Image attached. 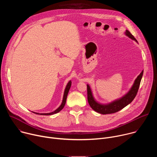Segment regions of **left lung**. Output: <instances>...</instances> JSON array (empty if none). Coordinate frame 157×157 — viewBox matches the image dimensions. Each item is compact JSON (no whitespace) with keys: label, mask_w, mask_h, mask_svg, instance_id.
Masks as SVG:
<instances>
[{"label":"left lung","mask_w":157,"mask_h":157,"mask_svg":"<svg viewBox=\"0 0 157 157\" xmlns=\"http://www.w3.org/2000/svg\"><path fill=\"white\" fill-rule=\"evenodd\" d=\"M125 35L128 36L129 38H130L131 39L134 40L136 41L137 42L135 37L130 33V32L128 30H126ZM143 73H144V71H142L141 73L137 76L135 81H134V83L132 87H131L130 90L127 93V94H126L124 96H123L121 99L114 101L108 104H101L97 102L93 96L90 87H89V86L87 84V101L89 105L91 106V107L94 110L102 114H113V113H117V112L122 109L124 107H125L130 102H132V101L134 99V98H136L140 86Z\"/></svg>","instance_id":"8db88e82"}]
</instances>
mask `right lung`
<instances>
[{
    "label": "right lung",
    "mask_w": 157,
    "mask_h": 157,
    "mask_svg": "<svg viewBox=\"0 0 157 157\" xmlns=\"http://www.w3.org/2000/svg\"><path fill=\"white\" fill-rule=\"evenodd\" d=\"M71 81H70L68 83V84H67L66 88H65V90H64V96H63V101H62V103L60 105V106L57 109H56L55 111L52 112V113H43V114H39V113H34V112H33V113L36 114H40V115H44V116H50V115H53V114H56L58 113H59V112L60 110H61L65 104H66V98H67V96H68V92H69V90L70 89L71 87Z\"/></svg>",
    "instance_id": "obj_1"
}]
</instances>
